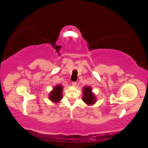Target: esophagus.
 Segmentation results:
<instances>
[{
	"label": "esophagus",
	"instance_id": "1",
	"mask_svg": "<svg viewBox=\"0 0 148 148\" xmlns=\"http://www.w3.org/2000/svg\"><path fill=\"white\" fill-rule=\"evenodd\" d=\"M72 85H73V86H75L76 85H77V82H72Z\"/></svg>",
	"mask_w": 148,
	"mask_h": 148
}]
</instances>
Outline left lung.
I'll return each instance as SVG.
<instances>
[{
  "label": "left lung",
  "instance_id": "left-lung-1",
  "mask_svg": "<svg viewBox=\"0 0 148 148\" xmlns=\"http://www.w3.org/2000/svg\"><path fill=\"white\" fill-rule=\"evenodd\" d=\"M83 91H84L83 100L88 104H94L96 102V100H95V96L92 92V90L90 87H84Z\"/></svg>",
  "mask_w": 148,
  "mask_h": 148
}]
</instances>
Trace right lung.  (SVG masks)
I'll return each instance as SVG.
<instances>
[{"label": "right lung", "instance_id": "right-lung-1", "mask_svg": "<svg viewBox=\"0 0 148 148\" xmlns=\"http://www.w3.org/2000/svg\"><path fill=\"white\" fill-rule=\"evenodd\" d=\"M62 87L60 85L56 86L50 93L49 98L50 100L54 102H58L62 98Z\"/></svg>", "mask_w": 148, "mask_h": 148}]
</instances>
